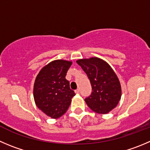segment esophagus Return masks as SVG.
<instances>
[{
  "mask_svg": "<svg viewBox=\"0 0 150 150\" xmlns=\"http://www.w3.org/2000/svg\"><path fill=\"white\" fill-rule=\"evenodd\" d=\"M75 92H76V93H79L80 91H79V89H76V91H75Z\"/></svg>",
  "mask_w": 150,
  "mask_h": 150,
  "instance_id": "1",
  "label": "esophagus"
}]
</instances>
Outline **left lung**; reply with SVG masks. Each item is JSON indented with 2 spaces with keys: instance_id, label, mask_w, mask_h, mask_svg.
<instances>
[{
  "instance_id": "obj_1",
  "label": "left lung",
  "mask_w": 150,
  "mask_h": 150,
  "mask_svg": "<svg viewBox=\"0 0 150 150\" xmlns=\"http://www.w3.org/2000/svg\"><path fill=\"white\" fill-rule=\"evenodd\" d=\"M77 64L86 73L92 87L85 99L88 106L97 113L105 114L115 108L122 96L119 79L105 61L97 57L79 59Z\"/></svg>"
}]
</instances>
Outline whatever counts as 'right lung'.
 <instances>
[{"label":"right lung","mask_w":150,"mask_h":150,"mask_svg":"<svg viewBox=\"0 0 150 150\" xmlns=\"http://www.w3.org/2000/svg\"><path fill=\"white\" fill-rule=\"evenodd\" d=\"M72 62L57 59L41 69L35 79L34 98L40 110L52 119L62 116L69 108L75 93L65 76Z\"/></svg>","instance_id":"add662e5"}]
</instances>
